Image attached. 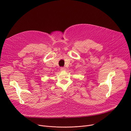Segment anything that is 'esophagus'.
I'll list each match as a JSON object with an SVG mask.
<instances>
[{
	"instance_id": "1",
	"label": "esophagus",
	"mask_w": 131,
	"mask_h": 131,
	"mask_svg": "<svg viewBox=\"0 0 131 131\" xmlns=\"http://www.w3.org/2000/svg\"><path fill=\"white\" fill-rule=\"evenodd\" d=\"M66 68L65 67H61V71H65Z\"/></svg>"
}]
</instances>
